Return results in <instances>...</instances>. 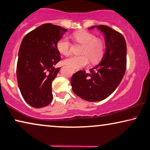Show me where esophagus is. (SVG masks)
I'll return each instance as SVG.
<instances>
[{
	"label": "esophagus",
	"mask_w": 150,
	"mask_h": 150,
	"mask_svg": "<svg viewBox=\"0 0 150 150\" xmlns=\"http://www.w3.org/2000/svg\"><path fill=\"white\" fill-rule=\"evenodd\" d=\"M75 72H76V71H75V70H73V73H75Z\"/></svg>",
	"instance_id": "obj_1"
}]
</instances>
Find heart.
Wrapping results in <instances>:
<instances>
[{"label":"heart","instance_id":"obj_1","mask_svg":"<svg viewBox=\"0 0 150 150\" xmlns=\"http://www.w3.org/2000/svg\"><path fill=\"white\" fill-rule=\"evenodd\" d=\"M73 38L77 43L81 45L79 51L81 54L66 59L64 61L66 66L73 70H78L88 65V58L93 64L98 63L102 59L105 54V43L101 39L84 30L74 33ZM57 48L62 54L68 56L71 54V43L67 37H62L57 43Z\"/></svg>","mask_w":150,"mask_h":150}]
</instances>
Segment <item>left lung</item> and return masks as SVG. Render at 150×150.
I'll list each match as a JSON object with an SVG mask.
<instances>
[{
  "label": "left lung",
  "mask_w": 150,
  "mask_h": 150,
  "mask_svg": "<svg viewBox=\"0 0 150 150\" xmlns=\"http://www.w3.org/2000/svg\"><path fill=\"white\" fill-rule=\"evenodd\" d=\"M105 35L106 51L100 63L90 70V73L79 71L71 77L73 92L89 102L105 100L120 84L127 66V45L120 33L106 25H96Z\"/></svg>",
  "instance_id": "1"
}]
</instances>
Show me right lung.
I'll return each mask as SVG.
<instances>
[{"instance_id": "obj_1", "label": "right lung", "mask_w": 150, "mask_h": 150, "mask_svg": "<svg viewBox=\"0 0 150 150\" xmlns=\"http://www.w3.org/2000/svg\"><path fill=\"white\" fill-rule=\"evenodd\" d=\"M66 31L61 26L45 23L23 39L16 77L21 93L31 107L41 108L52 101V81L60 70L54 66L61 59L57 43Z\"/></svg>"}]
</instances>
